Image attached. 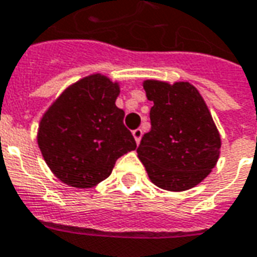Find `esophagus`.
<instances>
[{"label": "esophagus", "mask_w": 257, "mask_h": 257, "mask_svg": "<svg viewBox=\"0 0 257 257\" xmlns=\"http://www.w3.org/2000/svg\"><path fill=\"white\" fill-rule=\"evenodd\" d=\"M132 134H134V138L135 140H136V143H139L140 139H142V136H143V131L140 128L135 129V131H132Z\"/></svg>", "instance_id": "34e87169"}]
</instances>
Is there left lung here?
Listing matches in <instances>:
<instances>
[{
  "mask_svg": "<svg viewBox=\"0 0 257 257\" xmlns=\"http://www.w3.org/2000/svg\"><path fill=\"white\" fill-rule=\"evenodd\" d=\"M151 131L143 135L138 156L160 189L183 191L197 186L215 167L220 151L217 132L198 90L189 82L146 81Z\"/></svg>",
  "mask_w": 257,
  "mask_h": 257,
  "instance_id": "1",
  "label": "left lung"
}]
</instances>
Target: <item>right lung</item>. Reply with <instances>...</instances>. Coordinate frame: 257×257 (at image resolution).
I'll return each instance as SVG.
<instances>
[{"instance_id": "obj_1", "label": "right lung", "mask_w": 257, "mask_h": 257, "mask_svg": "<svg viewBox=\"0 0 257 257\" xmlns=\"http://www.w3.org/2000/svg\"><path fill=\"white\" fill-rule=\"evenodd\" d=\"M117 84L100 74L71 85L49 107L38 132L48 167L77 189L93 187L111 175L114 164L136 142L115 106Z\"/></svg>"}]
</instances>
